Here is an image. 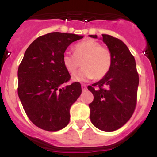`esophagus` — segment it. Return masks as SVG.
Wrapping results in <instances>:
<instances>
[{"label":"esophagus","mask_w":157,"mask_h":157,"mask_svg":"<svg viewBox=\"0 0 157 157\" xmlns=\"http://www.w3.org/2000/svg\"><path fill=\"white\" fill-rule=\"evenodd\" d=\"M82 90L83 91L86 90V86L85 84H82Z\"/></svg>","instance_id":"34e87169"}]
</instances>
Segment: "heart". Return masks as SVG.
<instances>
[{
  "mask_svg": "<svg viewBox=\"0 0 157 157\" xmlns=\"http://www.w3.org/2000/svg\"><path fill=\"white\" fill-rule=\"evenodd\" d=\"M62 61L71 75L75 73L82 62V68L72 77V80L86 82L93 78L100 79L105 77L111 68L112 57L107 47L94 40H86L75 45L74 53L64 52Z\"/></svg>",
  "mask_w": 157,
  "mask_h": 157,
  "instance_id": "b5f03b06",
  "label": "heart"
}]
</instances>
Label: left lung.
Wrapping results in <instances>:
<instances>
[{
    "label": "left lung",
    "mask_w": 157,
    "mask_h": 157,
    "mask_svg": "<svg viewBox=\"0 0 157 157\" xmlns=\"http://www.w3.org/2000/svg\"><path fill=\"white\" fill-rule=\"evenodd\" d=\"M89 36L98 38L97 35ZM101 40L110 50L112 62L109 73L88 86L94 97L89 105L90 120L99 130L114 131L134 113L139 78L134 57L121 40L109 34H102Z\"/></svg>",
    "instance_id": "8db88e82"
}]
</instances>
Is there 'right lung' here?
Instances as JSON below:
<instances>
[{"mask_svg":"<svg viewBox=\"0 0 157 157\" xmlns=\"http://www.w3.org/2000/svg\"><path fill=\"white\" fill-rule=\"evenodd\" d=\"M75 34L52 32L29 45L18 69V95L34 125L47 131L64 128L70 109L82 93L79 82L61 87L70 79L62 58L72 42L82 38Z\"/></svg>","mask_w":157,"mask_h":157,"instance_id":"right-lung-1","label":"right lung"}]
</instances>
